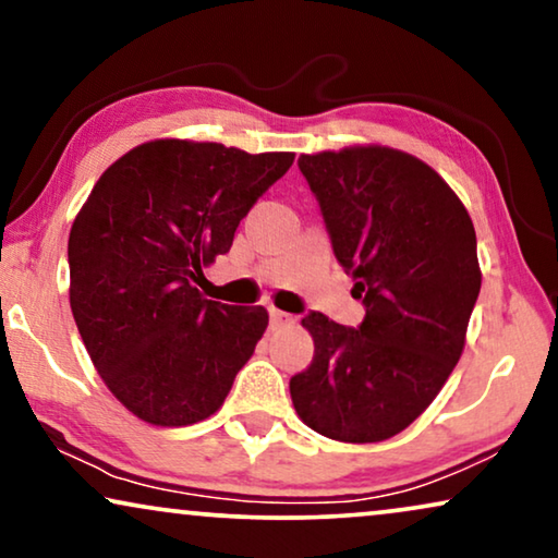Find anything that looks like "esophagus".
Instances as JSON below:
<instances>
[{"instance_id": "obj_1", "label": "esophagus", "mask_w": 558, "mask_h": 558, "mask_svg": "<svg viewBox=\"0 0 558 558\" xmlns=\"http://www.w3.org/2000/svg\"><path fill=\"white\" fill-rule=\"evenodd\" d=\"M269 317H271V327H284V325L294 323V317L289 315V312H281V310H269Z\"/></svg>"}]
</instances>
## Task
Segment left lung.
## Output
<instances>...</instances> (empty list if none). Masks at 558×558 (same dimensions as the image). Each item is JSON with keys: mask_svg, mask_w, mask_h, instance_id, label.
Segmentation results:
<instances>
[{"mask_svg": "<svg viewBox=\"0 0 558 558\" xmlns=\"http://www.w3.org/2000/svg\"><path fill=\"white\" fill-rule=\"evenodd\" d=\"M335 258L363 300L357 327L302 319L315 357L289 380L296 414L338 441H384L441 391L480 294L477 239L452 187L388 147L302 155Z\"/></svg>", "mask_w": 558, "mask_h": 558, "instance_id": "1", "label": "left lung"}]
</instances>
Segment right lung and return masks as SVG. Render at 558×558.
Returning <instances> with one entry per match:
<instances>
[{
    "instance_id": "right-lung-1",
    "label": "right lung",
    "mask_w": 558,
    "mask_h": 558,
    "mask_svg": "<svg viewBox=\"0 0 558 558\" xmlns=\"http://www.w3.org/2000/svg\"><path fill=\"white\" fill-rule=\"evenodd\" d=\"M294 162L292 151L155 140L117 159L68 239L71 310L109 391L157 426L216 414L269 325L197 292L203 266Z\"/></svg>"
}]
</instances>
